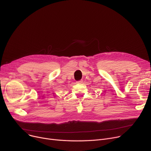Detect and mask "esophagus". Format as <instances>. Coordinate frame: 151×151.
I'll return each instance as SVG.
<instances>
[{
	"instance_id": "1",
	"label": "esophagus",
	"mask_w": 151,
	"mask_h": 151,
	"mask_svg": "<svg viewBox=\"0 0 151 151\" xmlns=\"http://www.w3.org/2000/svg\"><path fill=\"white\" fill-rule=\"evenodd\" d=\"M82 83H83V80H80V81H76V83H78V84H81Z\"/></svg>"
}]
</instances>
